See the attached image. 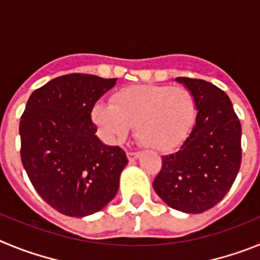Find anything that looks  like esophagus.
<instances>
[{"instance_id": "esophagus-1", "label": "esophagus", "mask_w": 260, "mask_h": 260, "mask_svg": "<svg viewBox=\"0 0 260 260\" xmlns=\"http://www.w3.org/2000/svg\"><path fill=\"white\" fill-rule=\"evenodd\" d=\"M138 157H139V152H127V158L130 161H134Z\"/></svg>"}]
</instances>
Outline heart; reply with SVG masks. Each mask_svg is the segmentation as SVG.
<instances>
[{"mask_svg": "<svg viewBox=\"0 0 260 260\" xmlns=\"http://www.w3.org/2000/svg\"><path fill=\"white\" fill-rule=\"evenodd\" d=\"M197 105L186 87L168 84L130 86L112 96V105L99 103L92 119L105 141H122L135 125L138 139L147 147L168 151L187 137Z\"/></svg>", "mask_w": 260, "mask_h": 260, "instance_id": "b5f03b06", "label": "heart"}]
</instances>
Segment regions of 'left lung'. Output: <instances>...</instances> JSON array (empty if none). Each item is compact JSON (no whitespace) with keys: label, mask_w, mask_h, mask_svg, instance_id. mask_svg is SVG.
Listing matches in <instances>:
<instances>
[{"label":"left lung","mask_w":260,"mask_h":260,"mask_svg":"<svg viewBox=\"0 0 260 260\" xmlns=\"http://www.w3.org/2000/svg\"><path fill=\"white\" fill-rule=\"evenodd\" d=\"M190 89L198 114L182 146L162 156L153 180L156 194L174 210L201 213L231 190L241 167V122L228 95L203 79L178 77Z\"/></svg>","instance_id":"1"}]
</instances>
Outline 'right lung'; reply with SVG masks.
Instances as JSON below:
<instances>
[{
	"label": "right lung",
	"instance_id": "1",
	"mask_svg": "<svg viewBox=\"0 0 260 260\" xmlns=\"http://www.w3.org/2000/svg\"><path fill=\"white\" fill-rule=\"evenodd\" d=\"M116 80L79 73L54 78L31 93L20 117L23 167L38 194L62 215H92L117 194L127 157L96 137L91 118Z\"/></svg>",
	"mask_w": 260,
	"mask_h": 260
}]
</instances>
